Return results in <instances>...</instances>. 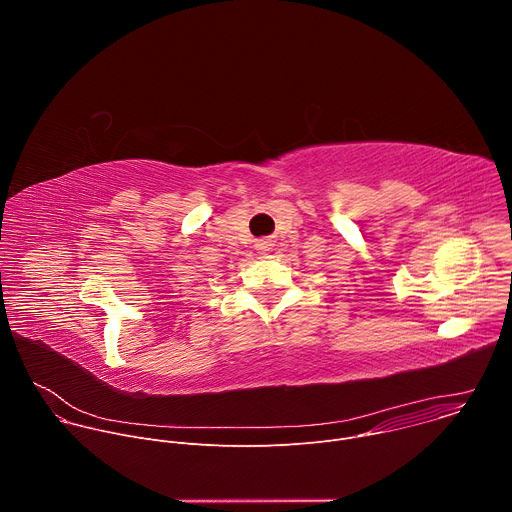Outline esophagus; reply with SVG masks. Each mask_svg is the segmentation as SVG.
<instances>
[{
    "label": "esophagus",
    "instance_id": "1",
    "mask_svg": "<svg viewBox=\"0 0 512 512\" xmlns=\"http://www.w3.org/2000/svg\"><path fill=\"white\" fill-rule=\"evenodd\" d=\"M263 245H265V243H263Z\"/></svg>",
    "mask_w": 512,
    "mask_h": 512
}]
</instances>
